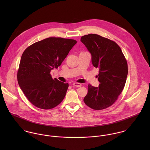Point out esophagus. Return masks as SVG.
Segmentation results:
<instances>
[{"instance_id": "esophagus-1", "label": "esophagus", "mask_w": 150, "mask_h": 150, "mask_svg": "<svg viewBox=\"0 0 150 150\" xmlns=\"http://www.w3.org/2000/svg\"><path fill=\"white\" fill-rule=\"evenodd\" d=\"M73 86H76V87H80L81 86V84L80 83H74L73 84Z\"/></svg>"}]
</instances>
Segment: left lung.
<instances>
[{
    "label": "left lung",
    "instance_id": "8db88e82",
    "mask_svg": "<svg viewBox=\"0 0 150 150\" xmlns=\"http://www.w3.org/2000/svg\"><path fill=\"white\" fill-rule=\"evenodd\" d=\"M92 56V63L99 68V87L89 84L84 102L100 110L112 105L122 92L128 73V64L120 46L114 41L96 34L81 38Z\"/></svg>",
    "mask_w": 150,
    "mask_h": 150
}]
</instances>
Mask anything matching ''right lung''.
<instances>
[{
	"instance_id": "right-lung-1",
	"label": "right lung",
	"mask_w": 150,
	"mask_h": 150,
	"mask_svg": "<svg viewBox=\"0 0 150 150\" xmlns=\"http://www.w3.org/2000/svg\"><path fill=\"white\" fill-rule=\"evenodd\" d=\"M76 43L73 39L48 38L23 51L17 72L18 83L35 106L51 109L64 100L69 84L52 79L50 72L61 64Z\"/></svg>"
}]
</instances>
